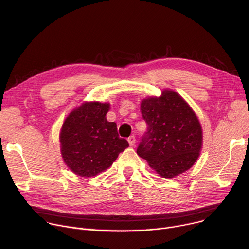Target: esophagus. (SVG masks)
Masks as SVG:
<instances>
[{
	"mask_svg": "<svg viewBox=\"0 0 249 249\" xmlns=\"http://www.w3.org/2000/svg\"><path fill=\"white\" fill-rule=\"evenodd\" d=\"M128 142H129V145L130 146H134L135 145V142H136V138H135V136H130L128 138Z\"/></svg>",
	"mask_w": 249,
	"mask_h": 249,
	"instance_id": "34e87169",
	"label": "esophagus"
}]
</instances>
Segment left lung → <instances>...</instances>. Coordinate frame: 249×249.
<instances>
[{
    "instance_id": "8db88e82",
    "label": "left lung",
    "mask_w": 249,
    "mask_h": 249,
    "mask_svg": "<svg viewBox=\"0 0 249 249\" xmlns=\"http://www.w3.org/2000/svg\"><path fill=\"white\" fill-rule=\"evenodd\" d=\"M147 132L137 154L157 174L171 178L188 171L199 157L202 129L189 103L173 90L141 101Z\"/></svg>"
}]
</instances>
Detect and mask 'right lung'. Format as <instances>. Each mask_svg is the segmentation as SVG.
<instances>
[{"mask_svg": "<svg viewBox=\"0 0 249 249\" xmlns=\"http://www.w3.org/2000/svg\"><path fill=\"white\" fill-rule=\"evenodd\" d=\"M108 102L84 101L63 121L59 133L60 153L69 169L84 178L108 169L119 153L129 147L119 137L115 122H108Z\"/></svg>", "mask_w": 249, "mask_h": 249, "instance_id": "right-lung-1", "label": "right lung"}]
</instances>
